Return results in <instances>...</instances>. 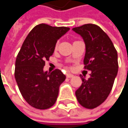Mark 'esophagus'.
Segmentation results:
<instances>
[{"instance_id": "1", "label": "esophagus", "mask_w": 128, "mask_h": 128, "mask_svg": "<svg viewBox=\"0 0 128 128\" xmlns=\"http://www.w3.org/2000/svg\"><path fill=\"white\" fill-rule=\"evenodd\" d=\"M66 77H67V78H73V77H74V75H73V74H66Z\"/></svg>"}]
</instances>
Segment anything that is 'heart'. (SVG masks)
I'll list each match as a JSON object with an SVG mask.
<instances>
[{"mask_svg": "<svg viewBox=\"0 0 128 128\" xmlns=\"http://www.w3.org/2000/svg\"><path fill=\"white\" fill-rule=\"evenodd\" d=\"M58 44H59V43H58V42H56L55 45H54V50H58Z\"/></svg>", "mask_w": 128, "mask_h": 128, "instance_id": "b5f03b06", "label": "heart"}]
</instances>
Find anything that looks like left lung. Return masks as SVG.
<instances>
[{
	"label": "left lung",
	"mask_w": 128,
	"mask_h": 128,
	"mask_svg": "<svg viewBox=\"0 0 128 128\" xmlns=\"http://www.w3.org/2000/svg\"><path fill=\"white\" fill-rule=\"evenodd\" d=\"M83 38L86 52L84 69L91 70L90 78L80 75L82 84L76 90L79 104L88 109L100 105L108 97L118 74V52L108 34L99 26L87 24L72 29Z\"/></svg>",
	"instance_id": "1"
}]
</instances>
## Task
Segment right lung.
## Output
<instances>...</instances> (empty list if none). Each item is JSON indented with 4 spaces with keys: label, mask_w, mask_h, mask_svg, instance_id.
<instances>
[{
    "label": "right lung",
    "mask_w": 128,
    "mask_h": 128,
    "mask_svg": "<svg viewBox=\"0 0 128 128\" xmlns=\"http://www.w3.org/2000/svg\"><path fill=\"white\" fill-rule=\"evenodd\" d=\"M70 30L40 24L24 40L15 61L14 77L23 98L34 108H50L57 100L59 87L66 76L59 69L44 71L45 60L54 51L58 40Z\"/></svg>",
    "instance_id": "right-lung-1"
}]
</instances>
